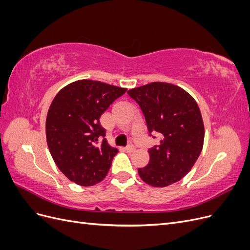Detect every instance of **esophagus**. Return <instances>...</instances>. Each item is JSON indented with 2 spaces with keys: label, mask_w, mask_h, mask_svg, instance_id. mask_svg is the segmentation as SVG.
I'll return each instance as SVG.
<instances>
[{
  "label": "esophagus",
  "mask_w": 250,
  "mask_h": 250,
  "mask_svg": "<svg viewBox=\"0 0 250 250\" xmlns=\"http://www.w3.org/2000/svg\"><path fill=\"white\" fill-rule=\"evenodd\" d=\"M125 151H126L127 153H131V152H133V151H134V147H133L132 145L127 146V147L125 148Z\"/></svg>",
  "instance_id": "obj_1"
}]
</instances>
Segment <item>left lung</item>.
<instances>
[{"label":"left lung","mask_w":250,"mask_h":250,"mask_svg":"<svg viewBox=\"0 0 250 250\" xmlns=\"http://www.w3.org/2000/svg\"><path fill=\"white\" fill-rule=\"evenodd\" d=\"M127 94L140 105L149 134L162 137L160 145L148 151V165L138 169L140 177L156 188L177 183L202 150L204 126L197 103L185 89L166 82L149 83Z\"/></svg>","instance_id":"obj_1"}]
</instances>
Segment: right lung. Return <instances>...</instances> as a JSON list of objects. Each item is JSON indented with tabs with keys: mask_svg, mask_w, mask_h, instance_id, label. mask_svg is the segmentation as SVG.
Segmentation results:
<instances>
[{
	"mask_svg": "<svg viewBox=\"0 0 250 250\" xmlns=\"http://www.w3.org/2000/svg\"><path fill=\"white\" fill-rule=\"evenodd\" d=\"M126 90L100 81L78 80L52 101L46 121L48 147L59 170L75 184L94 186L107 175L118 149L107 144L99 119Z\"/></svg>",
	"mask_w": 250,
	"mask_h": 250,
	"instance_id": "right-lung-1",
	"label": "right lung"
}]
</instances>
